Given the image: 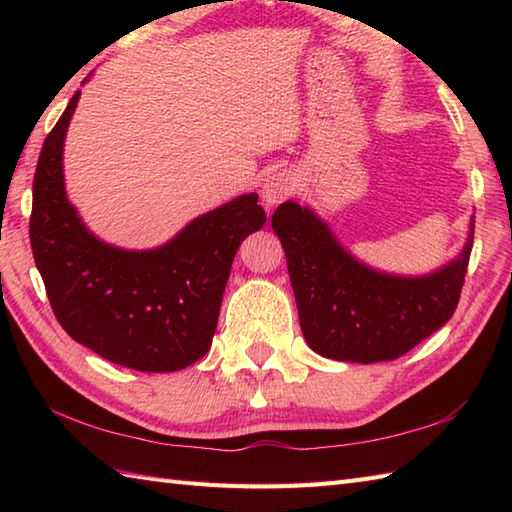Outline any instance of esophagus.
I'll list each match as a JSON object with an SVG mask.
<instances>
[{"instance_id":"34e87169","label":"esophagus","mask_w":512,"mask_h":512,"mask_svg":"<svg viewBox=\"0 0 512 512\" xmlns=\"http://www.w3.org/2000/svg\"><path fill=\"white\" fill-rule=\"evenodd\" d=\"M295 191H297V176L292 171L284 169L264 180L262 200L266 202V206H277L279 202L288 200Z\"/></svg>"}]
</instances>
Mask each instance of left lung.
I'll return each instance as SVG.
<instances>
[{
  "label": "left lung",
  "mask_w": 512,
  "mask_h": 512,
  "mask_svg": "<svg viewBox=\"0 0 512 512\" xmlns=\"http://www.w3.org/2000/svg\"><path fill=\"white\" fill-rule=\"evenodd\" d=\"M273 228L286 250L301 332L314 352L345 363L394 361L458 308L475 217L462 253L427 275H391L363 264L310 206L284 202Z\"/></svg>",
  "instance_id": "left-lung-1"
}]
</instances>
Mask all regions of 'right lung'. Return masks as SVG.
<instances>
[{
    "label": "right lung",
    "instance_id": "obj_1",
    "mask_svg": "<svg viewBox=\"0 0 512 512\" xmlns=\"http://www.w3.org/2000/svg\"><path fill=\"white\" fill-rule=\"evenodd\" d=\"M79 96L48 134L32 180L37 270L54 317L76 343L138 372H178L209 352L233 257L266 213L257 193H246L195 217L162 246L103 242L65 195L63 143Z\"/></svg>",
    "mask_w": 512,
    "mask_h": 512
}]
</instances>
